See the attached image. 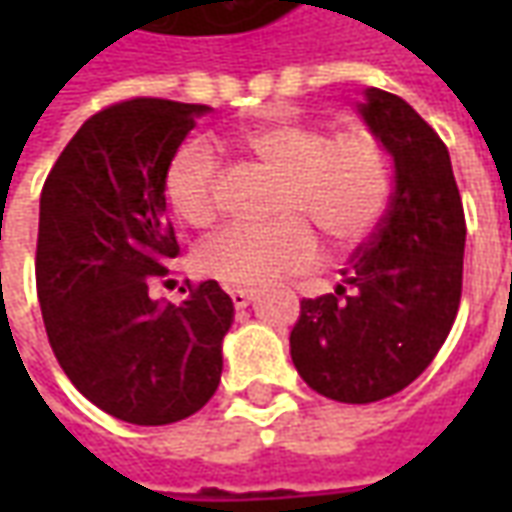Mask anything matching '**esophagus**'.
I'll return each mask as SVG.
<instances>
[{
    "label": "esophagus",
    "instance_id": "1",
    "mask_svg": "<svg viewBox=\"0 0 512 512\" xmlns=\"http://www.w3.org/2000/svg\"><path fill=\"white\" fill-rule=\"evenodd\" d=\"M230 299H233V307L235 310H244V307H249V301L255 299V293L252 290H230Z\"/></svg>",
    "mask_w": 512,
    "mask_h": 512
}]
</instances>
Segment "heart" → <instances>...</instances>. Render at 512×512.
<instances>
[{"mask_svg": "<svg viewBox=\"0 0 512 512\" xmlns=\"http://www.w3.org/2000/svg\"><path fill=\"white\" fill-rule=\"evenodd\" d=\"M241 145L282 178L274 219L266 227L233 224L197 249L205 277L227 288L252 290L301 274L318 263L321 230L334 246L362 244L389 202V167L373 136L334 134L312 120L274 117L249 126ZM164 191L183 222L205 227L219 213V158L202 139L178 147Z\"/></svg>", "mask_w": 512, "mask_h": 512, "instance_id": "obj_1", "label": "heart"}]
</instances>
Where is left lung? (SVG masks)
Instances as JSON below:
<instances>
[{
	"instance_id": "8db88e82",
	"label": "left lung",
	"mask_w": 512,
	"mask_h": 512,
	"mask_svg": "<svg viewBox=\"0 0 512 512\" xmlns=\"http://www.w3.org/2000/svg\"><path fill=\"white\" fill-rule=\"evenodd\" d=\"M395 161V191L334 293L301 301L290 332L299 376L340 403H376L406 389L447 340L463 285L461 194L439 134L397 98L367 87L359 104Z\"/></svg>"
}]
</instances>
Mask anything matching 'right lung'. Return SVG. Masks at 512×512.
<instances>
[{"label":"right lung","instance_id":"obj_1","mask_svg":"<svg viewBox=\"0 0 512 512\" xmlns=\"http://www.w3.org/2000/svg\"><path fill=\"white\" fill-rule=\"evenodd\" d=\"M202 104L131 98L84 120L40 191L35 279L51 351L90 403L169 425L200 411L222 378L233 299L216 279L183 304L150 299L178 255L164 175Z\"/></svg>","mask_w":512,"mask_h":512}]
</instances>
